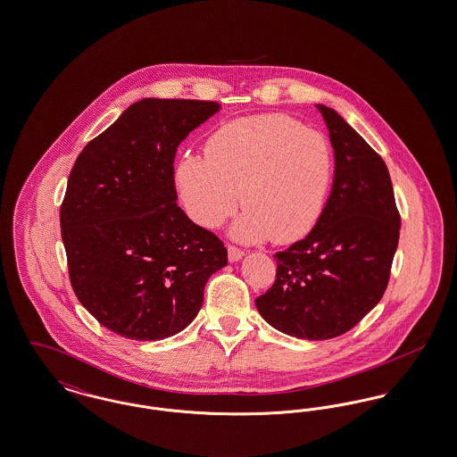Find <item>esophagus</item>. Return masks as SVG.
<instances>
[{
	"instance_id": "esophagus-1",
	"label": "esophagus",
	"mask_w": 457,
	"mask_h": 457,
	"mask_svg": "<svg viewBox=\"0 0 457 457\" xmlns=\"http://www.w3.org/2000/svg\"><path fill=\"white\" fill-rule=\"evenodd\" d=\"M243 255H245V252H243L241 248L235 246V245H228V257H229V262H238Z\"/></svg>"
}]
</instances>
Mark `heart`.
<instances>
[{"mask_svg":"<svg viewBox=\"0 0 457 457\" xmlns=\"http://www.w3.org/2000/svg\"><path fill=\"white\" fill-rule=\"evenodd\" d=\"M332 170V149L320 131L272 112L222 125L209 137L205 159L179 161L176 187L185 211L200 226L218 228L243 198L233 237L286 245L317 226Z\"/></svg>","mask_w":457,"mask_h":457,"instance_id":"b5f03b06","label":"heart"}]
</instances>
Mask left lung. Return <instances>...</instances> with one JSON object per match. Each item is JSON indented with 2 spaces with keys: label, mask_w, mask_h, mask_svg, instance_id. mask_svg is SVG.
I'll return each mask as SVG.
<instances>
[{
  "label": "left lung",
  "mask_w": 457,
  "mask_h": 457,
  "mask_svg": "<svg viewBox=\"0 0 457 457\" xmlns=\"http://www.w3.org/2000/svg\"><path fill=\"white\" fill-rule=\"evenodd\" d=\"M336 157L332 192L308 237L274 255V284L255 300L287 336L324 341L356 326L384 296L401 216L384 159L319 104Z\"/></svg>",
  "instance_id": "obj_1"
}]
</instances>
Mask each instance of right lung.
<instances>
[{"mask_svg":"<svg viewBox=\"0 0 457 457\" xmlns=\"http://www.w3.org/2000/svg\"><path fill=\"white\" fill-rule=\"evenodd\" d=\"M214 101L142 99L79 154L60 209L70 283L114 334L157 341L188 326L224 243L176 204L178 145Z\"/></svg>","mask_w":457,"mask_h":457,"instance_id":"1","label":"right lung"}]
</instances>
